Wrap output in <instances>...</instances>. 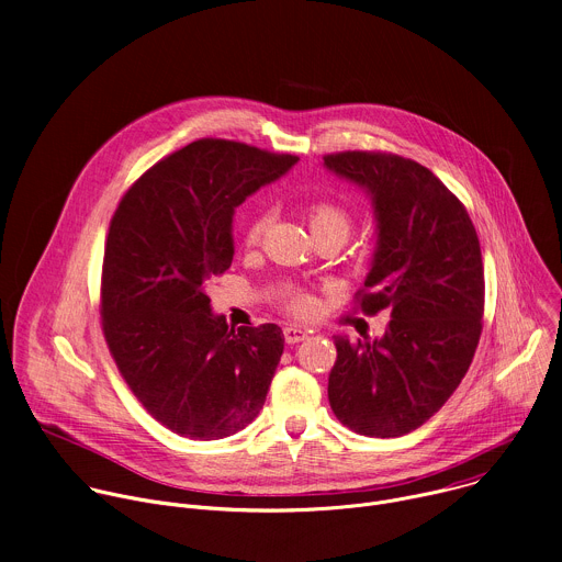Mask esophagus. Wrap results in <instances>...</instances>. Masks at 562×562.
Listing matches in <instances>:
<instances>
[{
    "mask_svg": "<svg viewBox=\"0 0 562 562\" xmlns=\"http://www.w3.org/2000/svg\"><path fill=\"white\" fill-rule=\"evenodd\" d=\"M306 338H308V331H306V329L293 327V325L284 327V340H286V345H297V342H302V340H306Z\"/></svg>",
    "mask_w": 562,
    "mask_h": 562,
    "instance_id": "obj_1",
    "label": "esophagus"
}]
</instances>
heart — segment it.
Returning a JSON list of instances; mask_svg holds the SVG:
<instances>
[{
    "label": "heart",
    "instance_id": "1",
    "mask_svg": "<svg viewBox=\"0 0 562 562\" xmlns=\"http://www.w3.org/2000/svg\"><path fill=\"white\" fill-rule=\"evenodd\" d=\"M265 224L267 220L262 215L254 217L245 231V245L247 247H256L260 243L262 237V231H265ZM308 226H311V233H336L340 235L342 239H347L349 231H351V217L349 213L338 206V204H331V202H319V204H313L308 209ZM313 302L308 295L304 293H291L289 297V308L293 313H306L311 311Z\"/></svg>",
    "mask_w": 562,
    "mask_h": 562
}]
</instances>
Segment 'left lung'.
I'll use <instances>...</instances> for the list:
<instances>
[{
  "label": "left lung",
  "mask_w": 562,
  "mask_h": 562,
  "mask_svg": "<svg viewBox=\"0 0 562 562\" xmlns=\"http://www.w3.org/2000/svg\"><path fill=\"white\" fill-rule=\"evenodd\" d=\"M325 167L364 189L375 249L360 308H391L382 338L336 336V418L360 436L397 438L425 425L458 389L483 331L485 271L462 202L423 165L347 150Z\"/></svg>",
  "instance_id": "left-lung-1"
}]
</instances>
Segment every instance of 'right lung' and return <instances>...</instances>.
<instances>
[{
  "label": "right lung",
  "instance_id": "1",
  "mask_svg": "<svg viewBox=\"0 0 562 562\" xmlns=\"http://www.w3.org/2000/svg\"><path fill=\"white\" fill-rule=\"evenodd\" d=\"M295 162V155L198 139L150 167L111 220L104 338L135 397L173 434L226 438L265 405L282 329H228L206 286L233 262L235 209Z\"/></svg>",
  "mask_w": 562,
  "mask_h": 562
}]
</instances>
